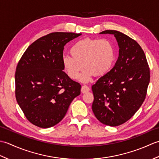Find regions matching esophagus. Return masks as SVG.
Here are the masks:
<instances>
[{
    "instance_id": "1",
    "label": "esophagus",
    "mask_w": 159,
    "mask_h": 159,
    "mask_svg": "<svg viewBox=\"0 0 159 159\" xmlns=\"http://www.w3.org/2000/svg\"><path fill=\"white\" fill-rule=\"evenodd\" d=\"M89 90H90L89 87L88 86H87V85H83V86H82V87H81V92H82L83 93H86V92H89Z\"/></svg>"
}]
</instances>
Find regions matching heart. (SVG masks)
<instances>
[{
	"mask_svg": "<svg viewBox=\"0 0 159 159\" xmlns=\"http://www.w3.org/2000/svg\"><path fill=\"white\" fill-rule=\"evenodd\" d=\"M72 57L65 55L61 63L71 79H77L84 67L80 80L86 83L93 75L102 76L109 72L115 60V48L107 39L85 38L74 43L70 50Z\"/></svg>",
	"mask_w": 159,
	"mask_h": 159,
	"instance_id": "obj_1",
	"label": "heart"
}]
</instances>
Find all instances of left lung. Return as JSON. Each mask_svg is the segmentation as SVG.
<instances>
[{
  "mask_svg": "<svg viewBox=\"0 0 159 159\" xmlns=\"http://www.w3.org/2000/svg\"><path fill=\"white\" fill-rule=\"evenodd\" d=\"M112 34L119 46L114 67L92 86V111L101 123L117 126L134 116L146 98L150 83V69L143 50L136 41L117 31Z\"/></svg>",
  "mask_w": 159,
  "mask_h": 159,
  "instance_id": "left-lung-1",
  "label": "left lung"
}]
</instances>
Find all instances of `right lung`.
<instances>
[{"mask_svg": "<svg viewBox=\"0 0 159 159\" xmlns=\"http://www.w3.org/2000/svg\"><path fill=\"white\" fill-rule=\"evenodd\" d=\"M81 33L56 32L37 39L24 53L15 74L17 102L27 120L47 128L63 120L80 84L63 72L64 46Z\"/></svg>", "mask_w": 159, "mask_h": 159, "instance_id": "right-lung-1", "label": "right lung"}]
</instances>
